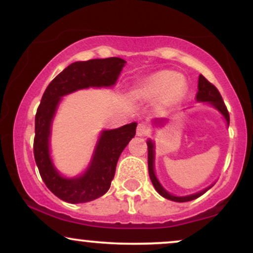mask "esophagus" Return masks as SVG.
Returning <instances> with one entry per match:
<instances>
[{
    "instance_id": "esophagus-1",
    "label": "esophagus",
    "mask_w": 253,
    "mask_h": 253,
    "mask_svg": "<svg viewBox=\"0 0 253 253\" xmlns=\"http://www.w3.org/2000/svg\"><path fill=\"white\" fill-rule=\"evenodd\" d=\"M147 133H149V127L144 124H139L138 128H136V135L143 136V135H146Z\"/></svg>"
}]
</instances>
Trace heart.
Here are the masks:
<instances>
[{
  "label": "heart",
  "instance_id": "1",
  "mask_svg": "<svg viewBox=\"0 0 253 253\" xmlns=\"http://www.w3.org/2000/svg\"><path fill=\"white\" fill-rule=\"evenodd\" d=\"M185 81L175 71L155 72L141 80L132 90V96L138 100L156 101L163 97L164 102H178L184 94Z\"/></svg>",
  "mask_w": 253,
  "mask_h": 253
}]
</instances>
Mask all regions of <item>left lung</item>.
Masks as SVG:
<instances>
[{
  "mask_svg": "<svg viewBox=\"0 0 253 253\" xmlns=\"http://www.w3.org/2000/svg\"><path fill=\"white\" fill-rule=\"evenodd\" d=\"M197 91L196 94V101L197 102H203L206 104H210V106L215 108L220 114L222 115L223 119H225L226 125H229V114L227 112V108H226L225 103H223L221 95H220L219 90H217L213 84L208 82L202 75L199 76V84H197ZM168 119H155L152 121L153 126L159 127L163 126L164 123H167ZM147 143V164H149V175L151 178V182H152L153 187L155 189L158 191L159 195H162L165 199L170 200V201H175V202H187V201H191V200H195L197 197H200L203 194L206 193L207 190H210L214 184L210 185V187L205 188V189L201 191H197L195 194H190V195H185V196H176L172 195V194L169 193L163 185L161 184V182L158 181L156 176V171H155V143H153L152 139H149L146 141Z\"/></svg>",
  "mask_w": 253,
  "mask_h": 253,
  "instance_id": "left-lung-1",
  "label": "left lung"
}]
</instances>
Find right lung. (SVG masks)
I'll list each match as a JSON object with an SVG mask.
<instances>
[{
  "mask_svg": "<svg viewBox=\"0 0 253 253\" xmlns=\"http://www.w3.org/2000/svg\"><path fill=\"white\" fill-rule=\"evenodd\" d=\"M125 64L126 62L118 57L75 62L64 69L43 92L36 114L34 159L46 187L63 201L89 202L108 191L119 157L135 135L138 124L101 130L86 169L78 176L66 177L59 172L51 157L52 124L58 107L63 96L78 90L112 88Z\"/></svg>",
  "mask_w": 253,
  "mask_h": 253,
  "instance_id": "1",
  "label": "right lung"
}]
</instances>
